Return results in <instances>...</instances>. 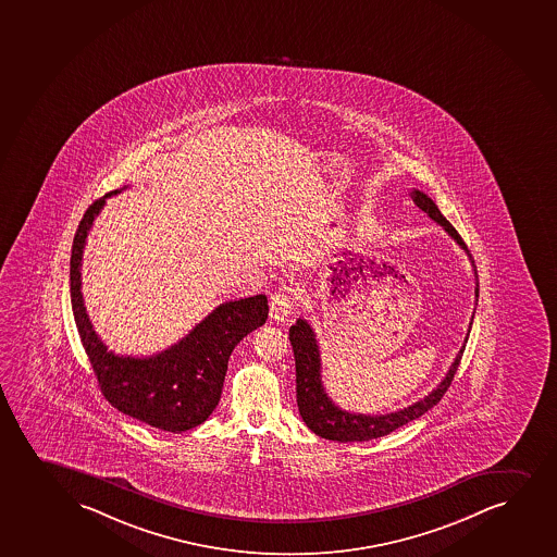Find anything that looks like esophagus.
I'll return each mask as SVG.
<instances>
[{"label":"esophagus","instance_id":"34e87169","mask_svg":"<svg viewBox=\"0 0 557 557\" xmlns=\"http://www.w3.org/2000/svg\"><path fill=\"white\" fill-rule=\"evenodd\" d=\"M293 306H295L293 296L288 293H275L270 298V317L277 322L287 321L290 313H293Z\"/></svg>","mask_w":557,"mask_h":557}]
</instances>
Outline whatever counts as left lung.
Listing matches in <instances>:
<instances>
[{"mask_svg": "<svg viewBox=\"0 0 557 557\" xmlns=\"http://www.w3.org/2000/svg\"><path fill=\"white\" fill-rule=\"evenodd\" d=\"M410 196H412L413 203L418 205L419 209L426 212L431 220L440 223L445 233L451 236L460 248L466 249L465 240L460 238L451 223L445 220L444 214L440 212L431 197L419 190L410 191ZM475 298H479V285L475 287ZM471 322H473V317H471ZM288 339H290L293 352H295L296 403H298L301 419L317 436L334 440V442H367V440L380 438V436H386L395 429L410 423L413 419L421 418L423 413L431 410L432 406L440 403L444 393L447 392V387L451 386L453 376L457 373L458 363H460V358H462L466 348V345H462V348L458 350L457 358L453 361L444 380L440 382L436 389H432L426 395L425 399L406 406L397 412L366 416V413L341 410L339 406L327 397L326 389L322 386L319 345L314 339L313 327L309 326L308 321L298 319L295 326H290V330H288Z\"/></svg>", "mask_w": 557, "mask_h": 557, "instance_id": "obj_1", "label": "left lung"}]
</instances>
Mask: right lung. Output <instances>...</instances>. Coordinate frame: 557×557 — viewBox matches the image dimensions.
<instances>
[{"label": "right lung", "mask_w": 557, "mask_h": 557, "mask_svg": "<svg viewBox=\"0 0 557 557\" xmlns=\"http://www.w3.org/2000/svg\"><path fill=\"white\" fill-rule=\"evenodd\" d=\"M110 191L86 210L74 235L71 301L79 339L91 361L100 392L119 412L168 432L190 431L207 421L220 403L233 348L269 319L267 296L225 301L190 334L164 352L145 358L108 350L95 332L82 296V256L95 218Z\"/></svg>", "instance_id": "right-lung-1"}]
</instances>
